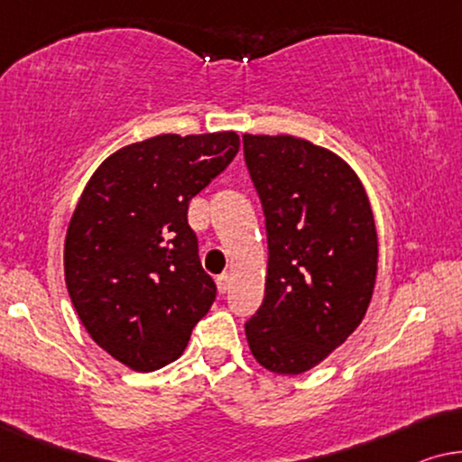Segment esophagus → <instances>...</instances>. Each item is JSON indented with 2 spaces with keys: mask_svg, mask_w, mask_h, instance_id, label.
<instances>
[{
  "mask_svg": "<svg viewBox=\"0 0 462 462\" xmlns=\"http://www.w3.org/2000/svg\"><path fill=\"white\" fill-rule=\"evenodd\" d=\"M216 282H217V291H219V293H226V291L230 289V282H232L230 272H224V274H219Z\"/></svg>",
  "mask_w": 462,
  "mask_h": 462,
  "instance_id": "esophagus-1",
  "label": "esophagus"
}]
</instances>
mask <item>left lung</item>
Wrapping results in <instances>:
<instances>
[{"instance_id": "1", "label": "left lung", "mask_w": 462, "mask_h": 462, "mask_svg": "<svg viewBox=\"0 0 462 462\" xmlns=\"http://www.w3.org/2000/svg\"><path fill=\"white\" fill-rule=\"evenodd\" d=\"M262 200L268 274L245 324L251 354L276 374H301L360 327L376 281L379 243L352 167L295 135H243Z\"/></svg>"}]
</instances>
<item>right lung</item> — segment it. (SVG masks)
<instances>
[{"instance_id": "obj_1", "label": "right lung", "mask_w": 462, "mask_h": 462, "mask_svg": "<svg viewBox=\"0 0 462 462\" xmlns=\"http://www.w3.org/2000/svg\"><path fill=\"white\" fill-rule=\"evenodd\" d=\"M238 148L236 132L163 134L123 146L89 178L64 240V281L89 337L127 368L178 360L216 301L188 203Z\"/></svg>"}]
</instances>
